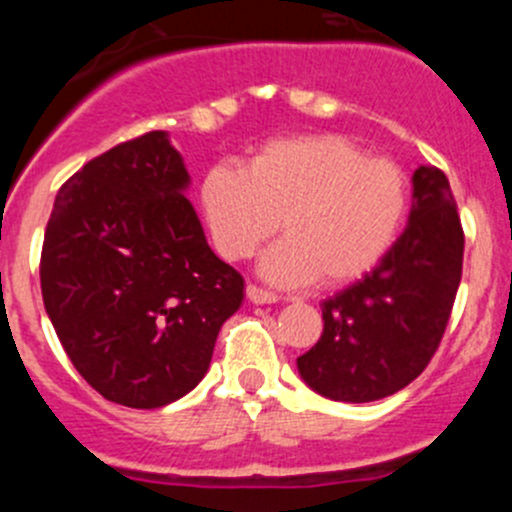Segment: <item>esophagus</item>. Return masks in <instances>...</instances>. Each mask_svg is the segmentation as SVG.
<instances>
[{
	"mask_svg": "<svg viewBox=\"0 0 512 512\" xmlns=\"http://www.w3.org/2000/svg\"><path fill=\"white\" fill-rule=\"evenodd\" d=\"M247 299H250L252 304H272L277 302V297L272 292H267V289L257 287V285H247Z\"/></svg>",
	"mask_w": 512,
	"mask_h": 512,
	"instance_id": "34e87169",
	"label": "esophagus"
}]
</instances>
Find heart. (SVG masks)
Segmentation results:
<instances>
[{
  "instance_id": "b5f03b06",
  "label": "heart",
  "mask_w": 512,
  "mask_h": 512,
  "mask_svg": "<svg viewBox=\"0 0 512 512\" xmlns=\"http://www.w3.org/2000/svg\"><path fill=\"white\" fill-rule=\"evenodd\" d=\"M200 208L225 260H245L285 225L260 272L275 285H347L374 270L409 213V180L342 136L280 138L247 168L213 165Z\"/></svg>"
}]
</instances>
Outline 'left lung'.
Here are the masks:
<instances>
[{
	"label": "left lung",
	"instance_id": "left-lung-1",
	"mask_svg": "<svg viewBox=\"0 0 512 512\" xmlns=\"http://www.w3.org/2000/svg\"><path fill=\"white\" fill-rule=\"evenodd\" d=\"M456 198L436 165L414 170L409 225L384 260L322 304L324 332L297 359L332 401L384 399L421 374L441 344L463 272Z\"/></svg>",
	"mask_w": 512,
	"mask_h": 512
}]
</instances>
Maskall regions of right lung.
<instances>
[{
    "mask_svg": "<svg viewBox=\"0 0 512 512\" xmlns=\"http://www.w3.org/2000/svg\"><path fill=\"white\" fill-rule=\"evenodd\" d=\"M163 131L101 153L59 188L41 297L61 347L113 404L160 409L198 386L245 280L205 240Z\"/></svg>",
    "mask_w": 512,
    "mask_h": 512,
    "instance_id": "obj_1",
    "label": "right lung"
}]
</instances>
